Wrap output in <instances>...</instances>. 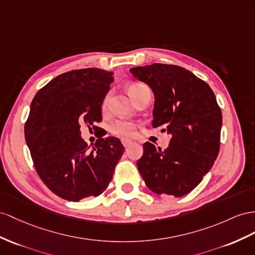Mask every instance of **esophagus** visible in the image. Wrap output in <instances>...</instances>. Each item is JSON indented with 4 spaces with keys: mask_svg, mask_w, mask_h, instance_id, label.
<instances>
[{
    "mask_svg": "<svg viewBox=\"0 0 255 255\" xmlns=\"http://www.w3.org/2000/svg\"><path fill=\"white\" fill-rule=\"evenodd\" d=\"M122 143H123V145L125 146V147H128L129 145H131L132 144V141L131 140H129V139H122Z\"/></svg>",
    "mask_w": 255,
    "mask_h": 255,
    "instance_id": "34e87169",
    "label": "esophagus"
}]
</instances>
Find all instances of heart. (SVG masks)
I'll use <instances>...</instances> for the list:
<instances>
[{
	"label": "heart",
	"mask_w": 255,
	"mask_h": 255,
	"mask_svg": "<svg viewBox=\"0 0 255 255\" xmlns=\"http://www.w3.org/2000/svg\"><path fill=\"white\" fill-rule=\"evenodd\" d=\"M147 87L142 83H132L128 86V93L131 96L132 99L134 100L135 97L138 96L141 90L146 89ZM109 97H106L102 103V109L104 110L108 106ZM111 131L113 134L117 136H122V138H129V136H133L135 131V125L131 122H116L111 126Z\"/></svg>",
	"instance_id": "1"
}]
</instances>
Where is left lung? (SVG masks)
I'll return each instance as SVG.
<instances>
[{"label": "left lung", "mask_w": 255, "mask_h": 255, "mask_svg": "<svg viewBox=\"0 0 255 255\" xmlns=\"http://www.w3.org/2000/svg\"><path fill=\"white\" fill-rule=\"evenodd\" d=\"M130 73L155 96L152 126L171 134L164 151L145 142L136 166L152 192L181 197L200 183L218 157L221 109L209 85L184 68L153 63Z\"/></svg>", "instance_id": "8db88e82"}]
</instances>
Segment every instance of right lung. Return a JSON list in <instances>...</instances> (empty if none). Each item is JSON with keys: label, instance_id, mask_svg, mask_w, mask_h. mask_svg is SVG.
Returning a JSON list of instances; mask_svg holds the SVG:
<instances>
[{"label": "right lung", "instance_id": "right-lung-1", "mask_svg": "<svg viewBox=\"0 0 255 255\" xmlns=\"http://www.w3.org/2000/svg\"><path fill=\"white\" fill-rule=\"evenodd\" d=\"M113 72L87 68L55 77L31 102L24 136L35 170L59 197L80 201L102 194L124 154L115 136L100 138L93 148L84 142L81 124L102 121L101 106Z\"/></svg>", "mask_w": 255, "mask_h": 255}]
</instances>
